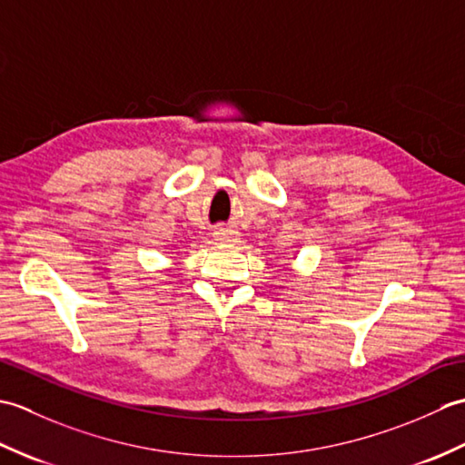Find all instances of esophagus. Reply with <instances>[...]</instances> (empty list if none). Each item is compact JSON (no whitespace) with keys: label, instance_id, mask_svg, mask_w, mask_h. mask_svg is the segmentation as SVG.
Here are the masks:
<instances>
[{"label":"esophagus","instance_id":"esophagus-1","mask_svg":"<svg viewBox=\"0 0 465 465\" xmlns=\"http://www.w3.org/2000/svg\"><path fill=\"white\" fill-rule=\"evenodd\" d=\"M213 235L217 242H232V238H233V233L230 230H225V227H217Z\"/></svg>","mask_w":465,"mask_h":465}]
</instances>
